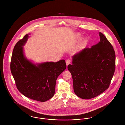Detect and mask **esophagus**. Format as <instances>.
Here are the masks:
<instances>
[{"mask_svg": "<svg viewBox=\"0 0 125 125\" xmlns=\"http://www.w3.org/2000/svg\"><path fill=\"white\" fill-rule=\"evenodd\" d=\"M71 62V61L70 59H67L66 60V64H67V66H68V65H69Z\"/></svg>", "mask_w": 125, "mask_h": 125, "instance_id": "34e87169", "label": "esophagus"}]
</instances>
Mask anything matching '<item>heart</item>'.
Instances as JSON below:
<instances>
[{
    "label": "heart",
    "mask_w": 125,
    "mask_h": 125,
    "mask_svg": "<svg viewBox=\"0 0 125 125\" xmlns=\"http://www.w3.org/2000/svg\"><path fill=\"white\" fill-rule=\"evenodd\" d=\"M81 35L80 34H76V35H75V39H76V40H78V39H80V38H81ZM86 39H85V38H83V39H82V40H81V43L82 45H83V44H85V43H86Z\"/></svg>",
    "instance_id": "1"
}]
</instances>
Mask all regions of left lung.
Returning a JSON list of instances; mask_svg holds the SVG:
<instances>
[{
    "label": "left lung",
    "instance_id": "1",
    "mask_svg": "<svg viewBox=\"0 0 125 125\" xmlns=\"http://www.w3.org/2000/svg\"><path fill=\"white\" fill-rule=\"evenodd\" d=\"M100 42L73 56L68 69L73 77V90L79 98H94L109 88L115 68L113 46L100 32Z\"/></svg>",
    "mask_w": 125,
    "mask_h": 125
}]
</instances>
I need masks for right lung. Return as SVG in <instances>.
I'll return each mask as SVG.
<instances>
[{"mask_svg": "<svg viewBox=\"0 0 125 125\" xmlns=\"http://www.w3.org/2000/svg\"><path fill=\"white\" fill-rule=\"evenodd\" d=\"M28 35H25L14 47L10 71L18 90L23 95L32 100L44 102L53 96L56 79L66 69V64L63 59L56 62L36 64L27 59L23 46Z\"/></svg>", "mask_w": 125, "mask_h": 125, "instance_id": "right-lung-1", "label": "right lung"}]
</instances>
